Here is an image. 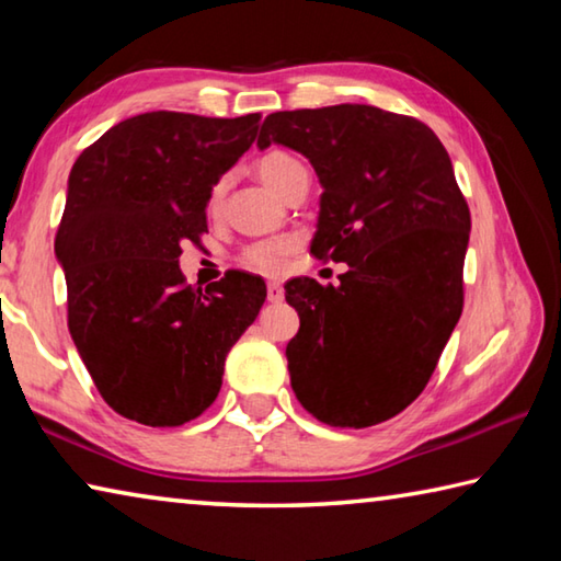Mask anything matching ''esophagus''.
Returning a JSON list of instances; mask_svg holds the SVG:
<instances>
[{
	"instance_id": "34e87169",
	"label": "esophagus",
	"mask_w": 561,
	"mask_h": 561,
	"mask_svg": "<svg viewBox=\"0 0 561 561\" xmlns=\"http://www.w3.org/2000/svg\"><path fill=\"white\" fill-rule=\"evenodd\" d=\"M267 299H270L272 304H277V301L284 299V287H282L279 282H270V284H267Z\"/></svg>"
}]
</instances>
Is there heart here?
<instances>
[{
  "label": "heart",
  "instance_id": "obj_1",
  "mask_svg": "<svg viewBox=\"0 0 561 561\" xmlns=\"http://www.w3.org/2000/svg\"><path fill=\"white\" fill-rule=\"evenodd\" d=\"M299 168H304L299 160L291 158L289 153H282V150H270V153H264L257 160V173L264 180V185L272 187L274 193H282L284 183H287L294 170H299ZM220 197H222V183L215 185L213 195H210V207L220 203ZM294 247H297V237H291V234L272 237V240H262V242H254L247 247L242 260L247 267L267 272V274H277V272H282L284 262H287L289 252H294Z\"/></svg>",
  "mask_w": 561,
  "mask_h": 561
}]
</instances>
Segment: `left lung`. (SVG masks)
Instances as JSON below:
<instances>
[{
	"label": "left lung",
	"mask_w": 561,
	"mask_h": 561,
	"mask_svg": "<svg viewBox=\"0 0 561 561\" xmlns=\"http://www.w3.org/2000/svg\"><path fill=\"white\" fill-rule=\"evenodd\" d=\"M272 144L324 187L311 254L348 264L339 287L284 284L291 388L334 428L383 423L421 396L462 314L470 210L450 156L425 123L364 103L270 113L257 148Z\"/></svg>",
	"instance_id": "left-lung-1"
}]
</instances>
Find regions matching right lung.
Here are the masks:
<instances>
[{
	"instance_id": "add662e5",
	"label": "right lung",
	"mask_w": 561,
	"mask_h": 561,
	"mask_svg": "<svg viewBox=\"0 0 561 561\" xmlns=\"http://www.w3.org/2000/svg\"><path fill=\"white\" fill-rule=\"evenodd\" d=\"M260 113L205 118L153 111L116 123L76 160L54 252L69 331L113 411L173 428L222 386L225 358L257 319L262 277L227 272L185 284L180 244L207 232V203L250 150Z\"/></svg>"
}]
</instances>
